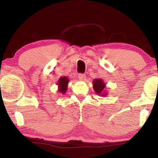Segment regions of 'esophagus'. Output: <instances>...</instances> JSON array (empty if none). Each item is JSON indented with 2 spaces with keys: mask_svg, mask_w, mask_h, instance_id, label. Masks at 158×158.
Returning a JSON list of instances; mask_svg holds the SVG:
<instances>
[{
  "mask_svg": "<svg viewBox=\"0 0 158 158\" xmlns=\"http://www.w3.org/2000/svg\"><path fill=\"white\" fill-rule=\"evenodd\" d=\"M78 78H79L80 80H85L86 79V76L85 74H83V73H79V75H78Z\"/></svg>",
  "mask_w": 158,
  "mask_h": 158,
  "instance_id": "1",
  "label": "esophagus"
}]
</instances>
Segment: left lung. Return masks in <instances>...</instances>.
Masks as SVG:
<instances>
[{
    "mask_svg": "<svg viewBox=\"0 0 158 158\" xmlns=\"http://www.w3.org/2000/svg\"><path fill=\"white\" fill-rule=\"evenodd\" d=\"M105 87H106V85L103 81L102 79H94L93 89L98 95H101V96H105V95H106V93H105L104 91Z\"/></svg>",
    "mask_w": 158,
    "mask_h": 158,
    "instance_id": "obj_1",
    "label": "left lung"
}]
</instances>
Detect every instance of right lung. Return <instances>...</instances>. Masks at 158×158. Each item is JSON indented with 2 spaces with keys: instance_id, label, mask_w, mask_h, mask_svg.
<instances>
[{
  "instance_id": "obj_1",
  "label": "right lung",
  "mask_w": 158,
  "mask_h": 158,
  "mask_svg": "<svg viewBox=\"0 0 158 158\" xmlns=\"http://www.w3.org/2000/svg\"><path fill=\"white\" fill-rule=\"evenodd\" d=\"M69 79L66 77H60L58 80V91L60 93L65 94L68 89V84H69Z\"/></svg>"
}]
</instances>
